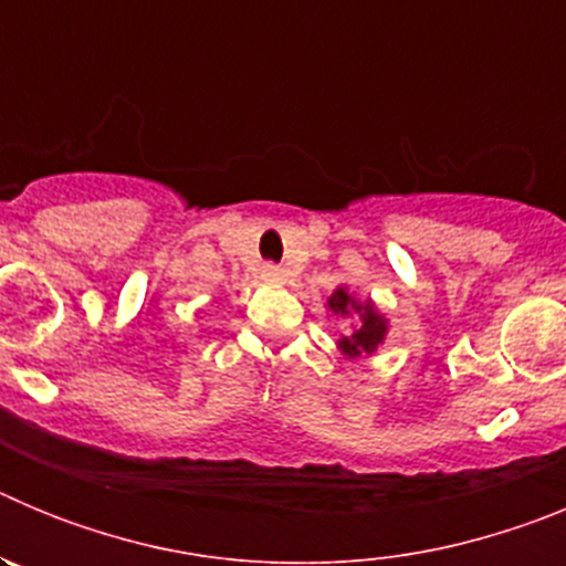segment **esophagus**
Here are the masks:
<instances>
[{"label": "esophagus", "instance_id": "obj_1", "mask_svg": "<svg viewBox=\"0 0 566 566\" xmlns=\"http://www.w3.org/2000/svg\"><path fill=\"white\" fill-rule=\"evenodd\" d=\"M260 277L266 280V283H280V280H283V269H280L277 263H263V269H260Z\"/></svg>", "mask_w": 566, "mask_h": 566}]
</instances>
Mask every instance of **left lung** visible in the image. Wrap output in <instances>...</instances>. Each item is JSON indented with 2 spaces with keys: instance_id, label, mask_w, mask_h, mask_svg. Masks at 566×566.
Segmentation results:
<instances>
[{
  "instance_id": "1",
  "label": "left lung",
  "mask_w": 566,
  "mask_h": 566,
  "mask_svg": "<svg viewBox=\"0 0 566 566\" xmlns=\"http://www.w3.org/2000/svg\"><path fill=\"white\" fill-rule=\"evenodd\" d=\"M328 306L334 308V314L359 312V317H363V323H359L357 332H354L352 337H343V343H339V348H343L345 354H352V357H357V354H371L374 348L382 343L385 323H382V317H379V314L368 306V303H365V306H359L357 300L345 292V289H337V292L328 297Z\"/></svg>"
}]
</instances>
